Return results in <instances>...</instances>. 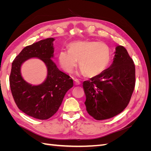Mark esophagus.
<instances>
[{"label": "esophagus", "mask_w": 151, "mask_h": 151, "mask_svg": "<svg viewBox=\"0 0 151 151\" xmlns=\"http://www.w3.org/2000/svg\"><path fill=\"white\" fill-rule=\"evenodd\" d=\"M74 81L75 85H79V84H81L80 81H79L78 79H74Z\"/></svg>", "instance_id": "esophagus-1"}]
</instances>
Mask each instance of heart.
<instances>
[{"label":"heart","instance_id":"1","mask_svg":"<svg viewBox=\"0 0 151 151\" xmlns=\"http://www.w3.org/2000/svg\"><path fill=\"white\" fill-rule=\"evenodd\" d=\"M68 50L60 52L58 59L61 67L68 73L79 60L81 74L95 77L106 70L111 61L110 48L103 42L77 41L68 45Z\"/></svg>","mask_w":151,"mask_h":151}]
</instances>
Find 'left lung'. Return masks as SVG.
I'll use <instances>...</instances> for the list:
<instances>
[{"instance_id": "obj_1", "label": "left lung", "mask_w": 151, "mask_h": 151, "mask_svg": "<svg viewBox=\"0 0 151 151\" xmlns=\"http://www.w3.org/2000/svg\"><path fill=\"white\" fill-rule=\"evenodd\" d=\"M135 84L134 61L123 46H117L113 63L101 74L84 81L86 110L95 120L112 118L129 104Z\"/></svg>"}]
</instances>
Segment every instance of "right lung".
<instances>
[{
	"mask_svg": "<svg viewBox=\"0 0 151 151\" xmlns=\"http://www.w3.org/2000/svg\"><path fill=\"white\" fill-rule=\"evenodd\" d=\"M54 38L40 40L22 49L12 63L9 77L14 100L21 111L39 120H47L58 111L67 91L73 86V80L57 67L53 57ZM31 58H38L46 64L48 74L42 85L32 86L20 74L22 63Z\"/></svg>",
	"mask_w": 151,
	"mask_h": 151,
	"instance_id": "obj_1",
	"label": "right lung"
}]
</instances>
